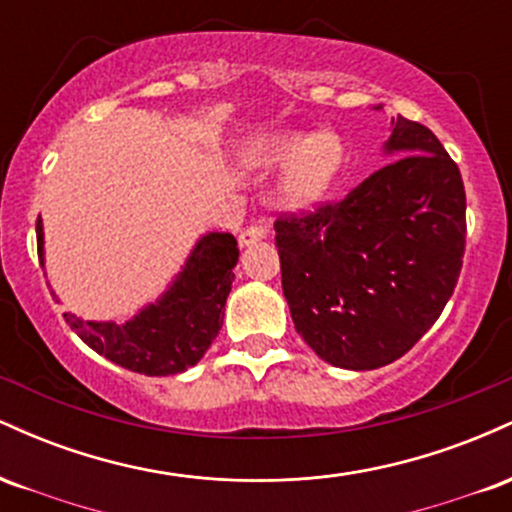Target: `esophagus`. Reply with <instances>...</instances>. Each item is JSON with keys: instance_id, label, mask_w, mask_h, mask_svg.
Here are the masks:
<instances>
[{"instance_id": "obj_1", "label": "esophagus", "mask_w": 512, "mask_h": 512, "mask_svg": "<svg viewBox=\"0 0 512 512\" xmlns=\"http://www.w3.org/2000/svg\"><path fill=\"white\" fill-rule=\"evenodd\" d=\"M267 236H269V226H264V223H255V226L245 228V231L240 233V245L248 248V245L260 243V240H264Z\"/></svg>"}]
</instances>
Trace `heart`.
<instances>
[{
  "label": "heart",
  "instance_id": "1",
  "mask_svg": "<svg viewBox=\"0 0 512 512\" xmlns=\"http://www.w3.org/2000/svg\"><path fill=\"white\" fill-rule=\"evenodd\" d=\"M245 161L255 168L293 166L281 185V199L289 207H308L330 190L344 161V146L334 134L310 139L301 132L264 134L245 149Z\"/></svg>",
  "mask_w": 512,
  "mask_h": 512
}]
</instances>
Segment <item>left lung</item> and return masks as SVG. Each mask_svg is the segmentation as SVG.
<instances>
[{
	"mask_svg": "<svg viewBox=\"0 0 512 512\" xmlns=\"http://www.w3.org/2000/svg\"><path fill=\"white\" fill-rule=\"evenodd\" d=\"M385 163L354 190L274 223L296 332L322 361L373 370L431 330L467 248V195L443 144L399 115Z\"/></svg>",
	"mask_w": 512,
	"mask_h": 512,
	"instance_id": "1",
	"label": "left lung"
}]
</instances>
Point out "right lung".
<instances>
[{
	"label": "right lung",
	"mask_w": 512,
	"mask_h": 512,
	"mask_svg": "<svg viewBox=\"0 0 512 512\" xmlns=\"http://www.w3.org/2000/svg\"><path fill=\"white\" fill-rule=\"evenodd\" d=\"M38 257L43 260V223L35 221ZM238 243L228 233H209L197 243L180 279L156 305L132 322H88L64 313L81 342L117 366L142 375H175L195 366L223 325Z\"/></svg>",
	"instance_id": "right-lung-1"
}]
</instances>
